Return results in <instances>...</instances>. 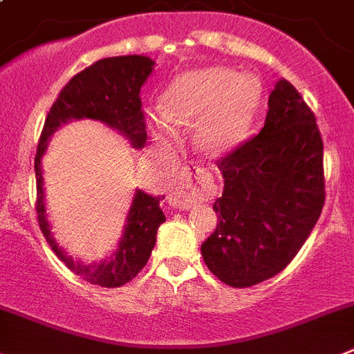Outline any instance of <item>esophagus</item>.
<instances>
[{
  "mask_svg": "<svg viewBox=\"0 0 354 354\" xmlns=\"http://www.w3.org/2000/svg\"><path fill=\"white\" fill-rule=\"evenodd\" d=\"M203 183V170L198 167H184L179 180L171 187L168 202L174 207H189L193 203V189Z\"/></svg>",
  "mask_w": 354,
  "mask_h": 354,
  "instance_id": "1",
  "label": "esophagus"
}]
</instances>
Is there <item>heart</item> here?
<instances>
[{
    "instance_id": "heart-1",
    "label": "heart",
    "mask_w": 354,
    "mask_h": 354,
    "mask_svg": "<svg viewBox=\"0 0 354 354\" xmlns=\"http://www.w3.org/2000/svg\"><path fill=\"white\" fill-rule=\"evenodd\" d=\"M263 98V84L252 71L207 66L179 75L161 96V113H147V129L163 151L177 144V128L194 127L203 151L223 154L241 145L251 131Z\"/></svg>"
}]
</instances>
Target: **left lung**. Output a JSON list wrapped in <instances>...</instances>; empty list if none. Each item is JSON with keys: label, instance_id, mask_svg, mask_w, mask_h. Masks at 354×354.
I'll list each match as a JSON object with an SVG mask.
<instances>
[{"label": "left lung", "instance_id": "left-lung-1", "mask_svg": "<svg viewBox=\"0 0 354 354\" xmlns=\"http://www.w3.org/2000/svg\"><path fill=\"white\" fill-rule=\"evenodd\" d=\"M225 187L202 244L209 270L233 288L274 277L295 258L325 203L316 118L288 80L268 96L261 131L217 161Z\"/></svg>", "mask_w": 354, "mask_h": 354}]
</instances>
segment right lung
Instances as JSON below:
<instances>
[{"label":"right lung","instance_id":"1","mask_svg":"<svg viewBox=\"0 0 354 354\" xmlns=\"http://www.w3.org/2000/svg\"><path fill=\"white\" fill-rule=\"evenodd\" d=\"M154 61L147 56H118L96 61L77 73L59 93L50 106L41 131L35 158L37 174V212L38 225L52 251L73 274L91 284L118 288L129 283L147 263L156 244L158 228L167 221L161 210V198L135 189L129 203L122 235L115 249L105 258L84 263L68 254L57 244L47 217V200L44 187L41 158L47 152L52 135L63 124L80 119H91L109 126L129 142L133 149H142L147 140L140 87L154 71Z\"/></svg>","mask_w":354,"mask_h":354}]
</instances>
